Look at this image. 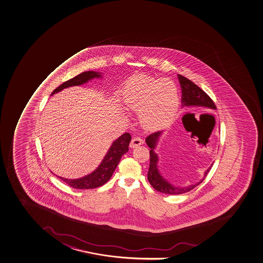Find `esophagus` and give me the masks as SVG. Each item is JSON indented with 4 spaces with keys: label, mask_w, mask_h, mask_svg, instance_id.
I'll use <instances>...</instances> for the list:
<instances>
[{
    "label": "esophagus",
    "mask_w": 263,
    "mask_h": 263,
    "mask_svg": "<svg viewBox=\"0 0 263 263\" xmlns=\"http://www.w3.org/2000/svg\"><path fill=\"white\" fill-rule=\"evenodd\" d=\"M142 143H143V140L141 137H139V136L134 137L131 142H130V147L131 148H136V147H138L140 145H142Z\"/></svg>",
    "instance_id": "esophagus-1"
}]
</instances>
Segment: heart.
<instances>
[{"label":"heart","instance_id":"heart-1","mask_svg":"<svg viewBox=\"0 0 263 263\" xmlns=\"http://www.w3.org/2000/svg\"><path fill=\"white\" fill-rule=\"evenodd\" d=\"M126 102L131 109L141 111L142 125L159 129L174 120L179 107V96L172 81L136 76L127 84Z\"/></svg>","mask_w":263,"mask_h":263}]
</instances>
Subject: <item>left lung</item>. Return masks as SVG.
Segmentation results:
<instances>
[{"label":"left lung","instance_id":"left-lung-1","mask_svg":"<svg viewBox=\"0 0 263 263\" xmlns=\"http://www.w3.org/2000/svg\"><path fill=\"white\" fill-rule=\"evenodd\" d=\"M178 80L180 83L181 88H182V102L183 106H201L212 109H216V106L213 100L210 98L209 95L205 93L200 87H198L196 84L192 82L187 78L183 77L182 75H178ZM161 135V131H157L155 133L151 134L146 138V143L148 144V147L151 148L149 151V168L148 172V180L151 183L154 189L157 190V192H162L165 194L168 195H178L183 194L185 192H190L195 187H197L198 184H200L203 180H201L199 183L188 187H183V188H178L172 185L171 183H168L165 179L162 178V176L159 174L158 170H157V154L154 152V148L156 147L157 140ZM212 168V166L210 167L206 172L205 175L208 174L210 170Z\"/></svg>","mask_w":263,"mask_h":263}]
</instances>
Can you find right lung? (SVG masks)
Masks as SVG:
<instances>
[{"label":"right lung","instance_id":"right-lung-1","mask_svg":"<svg viewBox=\"0 0 263 263\" xmlns=\"http://www.w3.org/2000/svg\"><path fill=\"white\" fill-rule=\"evenodd\" d=\"M98 77H101L99 72L92 71H84L82 73L77 75L76 77L63 83L62 85H60L52 91L51 95L62 91L63 89L67 88L70 86H80L93 78ZM131 136L129 133L123 134L121 137H119L112 143L109 151L106 153V157H104L101 165L91 174L79 179H67L61 177H59V178L75 189H93L103 185L112 177V173L121 160V156L128 151Z\"/></svg>","mask_w":263,"mask_h":263}]
</instances>
